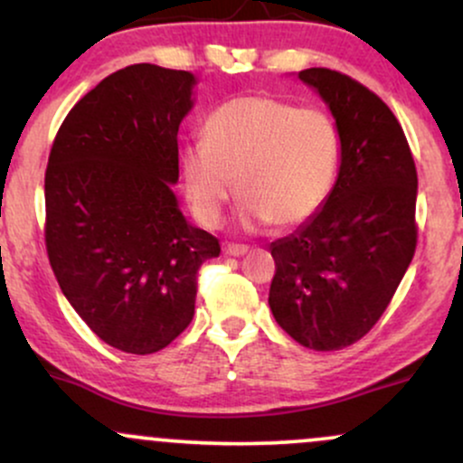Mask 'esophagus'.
<instances>
[{"label":"esophagus","mask_w":463,"mask_h":463,"mask_svg":"<svg viewBox=\"0 0 463 463\" xmlns=\"http://www.w3.org/2000/svg\"><path fill=\"white\" fill-rule=\"evenodd\" d=\"M248 252V246L243 243H224V254L228 257H243Z\"/></svg>","instance_id":"obj_1"}]
</instances>
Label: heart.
<instances>
[{"mask_svg":"<svg viewBox=\"0 0 463 463\" xmlns=\"http://www.w3.org/2000/svg\"><path fill=\"white\" fill-rule=\"evenodd\" d=\"M337 167L331 117L263 93L222 104L206 117L202 143L180 152L184 195L204 226L220 224L235 184L246 228L302 224L328 198Z\"/></svg>","mask_w":463,"mask_h":463,"instance_id":"b5f03b06","label":"heart"}]
</instances>
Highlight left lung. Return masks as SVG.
<instances>
[{"mask_svg": "<svg viewBox=\"0 0 463 463\" xmlns=\"http://www.w3.org/2000/svg\"><path fill=\"white\" fill-rule=\"evenodd\" d=\"M339 132L324 204L269 250V309L300 346L342 350L383 316L416 252L418 174L405 132L379 95L324 67L298 73Z\"/></svg>", "mask_w": 463, "mask_h": 463, "instance_id": "left-lung-1", "label": "left lung"}]
</instances>
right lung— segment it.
<instances>
[{
	"label": "right lung",
	"instance_id": "add662e5",
	"mask_svg": "<svg viewBox=\"0 0 463 463\" xmlns=\"http://www.w3.org/2000/svg\"><path fill=\"white\" fill-rule=\"evenodd\" d=\"M198 78L130 65L69 110L45 172V246L69 305L132 354L169 346L194 320L198 269L220 241L178 206V128Z\"/></svg>",
	"mask_w": 463,
	"mask_h": 463
}]
</instances>
